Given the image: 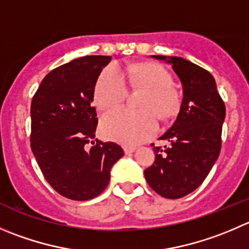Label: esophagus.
I'll return each mask as SVG.
<instances>
[{
	"label": "esophagus",
	"instance_id": "esophagus-1",
	"mask_svg": "<svg viewBox=\"0 0 249 249\" xmlns=\"http://www.w3.org/2000/svg\"><path fill=\"white\" fill-rule=\"evenodd\" d=\"M135 151H136V147H134V146H124V152H125V154L134 153Z\"/></svg>",
	"mask_w": 249,
	"mask_h": 249
}]
</instances>
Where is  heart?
Wrapping results in <instances>:
<instances>
[{"instance_id": "1", "label": "heart", "mask_w": 249, "mask_h": 249, "mask_svg": "<svg viewBox=\"0 0 249 249\" xmlns=\"http://www.w3.org/2000/svg\"><path fill=\"white\" fill-rule=\"evenodd\" d=\"M134 88L146 89L141 101L142 110L120 107L103 115L101 131L106 139L126 146L151 139L158 129L157 114L168 119L180 108V95L173 85V78L164 67L157 63H139L125 74ZM124 76L114 66H108L98 75L93 89V102L98 109L115 107L126 97Z\"/></svg>"}]
</instances>
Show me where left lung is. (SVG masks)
I'll list each match as a JSON object with an SVG mask.
<instances>
[{"mask_svg":"<svg viewBox=\"0 0 249 249\" xmlns=\"http://www.w3.org/2000/svg\"><path fill=\"white\" fill-rule=\"evenodd\" d=\"M170 64L182 84L183 97L176 120L154 147V163L144 170L152 190L161 197L181 198L198 187L218 159L225 105L213 75L181 57L152 55Z\"/></svg>","mask_w":249,"mask_h":249,"instance_id":"obj_1","label":"left lung"}]
</instances>
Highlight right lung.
<instances>
[{
	"label": "right lung",
	"mask_w": 249,
	"mask_h": 249,
	"mask_svg": "<svg viewBox=\"0 0 249 249\" xmlns=\"http://www.w3.org/2000/svg\"><path fill=\"white\" fill-rule=\"evenodd\" d=\"M110 55H85L53 69L31 101V149L43 176L69 199L88 201L107 187L110 169L124 156L114 142L95 139L93 89ZM91 142L93 146L88 147Z\"/></svg>",
	"instance_id": "1"
}]
</instances>
